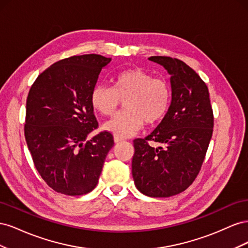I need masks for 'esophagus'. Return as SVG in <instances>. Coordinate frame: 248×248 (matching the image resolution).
<instances>
[{
	"mask_svg": "<svg viewBox=\"0 0 248 248\" xmlns=\"http://www.w3.org/2000/svg\"><path fill=\"white\" fill-rule=\"evenodd\" d=\"M114 140H115L116 144H119V142H122V141H124V140H123V139L119 138V137H114Z\"/></svg>",
	"mask_w": 248,
	"mask_h": 248,
	"instance_id": "34e87169",
	"label": "esophagus"
}]
</instances>
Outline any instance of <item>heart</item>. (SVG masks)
<instances>
[{"instance_id":"obj_1","label":"heart","mask_w":248,"mask_h":248,"mask_svg":"<svg viewBox=\"0 0 248 248\" xmlns=\"http://www.w3.org/2000/svg\"><path fill=\"white\" fill-rule=\"evenodd\" d=\"M124 100L125 110L120 112L103 128L119 138L134 136L144 121L153 124L166 115L170 103V89L166 81L155 78L140 68L120 72L112 88L96 85L91 93V103L103 116H112Z\"/></svg>"}]
</instances>
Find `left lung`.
<instances>
[{
	"instance_id": "1",
	"label": "left lung",
	"mask_w": 248,
	"mask_h": 248,
	"mask_svg": "<svg viewBox=\"0 0 248 248\" xmlns=\"http://www.w3.org/2000/svg\"><path fill=\"white\" fill-rule=\"evenodd\" d=\"M149 60L170 76L171 100L152 133L133 140L132 177L141 193L169 198L188 188L201 170L212 138L213 110L208 87L188 65L170 57ZM149 141L160 147H152Z\"/></svg>"
}]
</instances>
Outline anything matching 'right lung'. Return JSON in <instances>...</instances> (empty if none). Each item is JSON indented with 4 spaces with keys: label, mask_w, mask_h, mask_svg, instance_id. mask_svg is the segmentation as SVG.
Masks as SVG:
<instances>
[{
    "label": "right lung",
    "mask_w": 248,
    "mask_h": 248,
    "mask_svg": "<svg viewBox=\"0 0 248 248\" xmlns=\"http://www.w3.org/2000/svg\"><path fill=\"white\" fill-rule=\"evenodd\" d=\"M110 58L73 56L49 66L27 98L25 137L36 170L46 184L66 196L92 191L109 150L111 133L88 137L98 127L91 93Z\"/></svg>",
    "instance_id": "1"
}]
</instances>
